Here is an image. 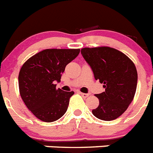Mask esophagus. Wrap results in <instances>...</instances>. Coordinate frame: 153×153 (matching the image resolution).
<instances>
[{
	"mask_svg": "<svg viewBox=\"0 0 153 153\" xmlns=\"http://www.w3.org/2000/svg\"><path fill=\"white\" fill-rule=\"evenodd\" d=\"M79 94L81 95L83 97H87L89 96V94H84V93H81V92H79Z\"/></svg>",
	"mask_w": 153,
	"mask_h": 153,
	"instance_id": "esophagus-1",
	"label": "esophagus"
}]
</instances>
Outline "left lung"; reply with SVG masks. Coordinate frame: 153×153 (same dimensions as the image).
Masks as SVG:
<instances>
[{
	"mask_svg": "<svg viewBox=\"0 0 153 153\" xmlns=\"http://www.w3.org/2000/svg\"><path fill=\"white\" fill-rule=\"evenodd\" d=\"M81 54L95 79L105 88L95 95L99 106L92 111L93 114L103 121L116 119L127 110L135 96L138 81L135 64L126 55L110 47L83 48Z\"/></svg>",
	"mask_w": 153,
	"mask_h": 153,
	"instance_id": "8db88e82",
	"label": "left lung"
}]
</instances>
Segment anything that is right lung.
<instances>
[{
    "label": "right lung",
    "instance_id": "1",
    "mask_svg": "<svg viewBox=\"0 0 153 153\" xmlns=\"http://www.w3.org/2000/svg\"><path fill=\"white\" fill-rule=\"evenodd\" d=\"M79 49H45L34 55L21 68L18 75L22 100L32 114L45 122L59 119L67 111L74 91L56 89L66 65Z\"/></svg>",
    "mask_w": 153,
    "mask_h": 153
}]
</instances>
